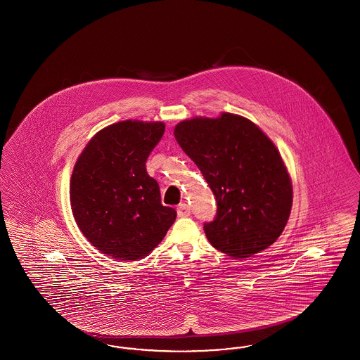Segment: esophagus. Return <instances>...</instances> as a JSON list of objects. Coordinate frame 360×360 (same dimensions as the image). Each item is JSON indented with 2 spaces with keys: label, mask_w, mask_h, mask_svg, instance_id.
<instances>
[{
  "label": "esophagus",
  "mask_w": 360,
  "mask_h": 360,
  "mask_svg": "<svg viewBox=\"0 0 360 360\" xmlns=\"http://www.w3.org/2000/svg\"><path fill=\"white\" fill-rule=\"evenodd\" d=\"M176 213L179 217H188L190 216V207L188 204H181L176 207Z\"/></svg>",
  "instance_id": "1"
}]
</instances>
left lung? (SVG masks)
<instances>
[{"instance_id": "obj_1", "label": "left lung", "mask_w": 360, "mask_h": 360, "mask_svg": "<svg viewBox=\"0 0 360 360\" xmlns=\"http://www.w3.org/2000/svg\"><path fill=\"white\" fill-rule=\"evenodd\" d=\"M174 136L216 197V217L204 224L209 243L235 259L271 245L292 202L290 176L274 143L252 121L232 113L181 121Z\"/></svg>"}]
</instances>
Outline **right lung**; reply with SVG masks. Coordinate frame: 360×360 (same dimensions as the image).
Wrapping results in <instances>:
<instances>
[{
  "mask_svg": "<svg viewBox=\"0 0 360 360\" xmlns=\"http://www.w3.org/2000/svg\"><path fill=\"white\" fill-rule=\"evenodd\" d=\"M163 134L160 121L112 124L93 136L74 166L70 202L75 223L113 259L147 257L176 219L175 209L162 205L159 185L146 170Z\"/></svg>",
  "mask_w": 360,
  "mask_h": 360,
  "instance_id": "right-lung-1",
  "label": "right lung"
}]
</instances>
